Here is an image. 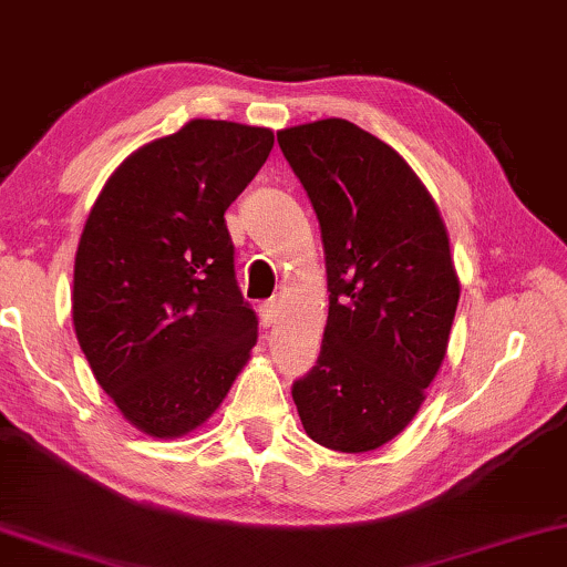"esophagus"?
I'll list each match as a JSON object with an SVG mask.
<instances>
[{
  "label": "esophagus",
  "mask_w": 567,
  "mask_h": 567,
  "mask_svg": "<svg viewBox=\"0 0 567 567\" xmlns=\"http://www.w3.org/2000/svg\"><path fill=\"white\" fill-rule=\"evenodd\" d=\"M259 316H261V323L272 326L275 320H277V316H280V306H277L275 300H265L259 306Z\"/></svg>",
  "instance_id": "esophagus-1"
}]
</instances>
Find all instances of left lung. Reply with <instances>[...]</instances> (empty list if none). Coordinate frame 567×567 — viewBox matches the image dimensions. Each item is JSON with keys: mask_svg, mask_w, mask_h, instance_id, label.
Segmentation results:
<instances>
[{"mask_svg": "<svg viewBox=\"0 0 567 567\" xmlns=\"http://www.w3.org/2000/svg\"><path fill=\"white\" fill-rule=\"evenodd\" d=\"M277 142L318 216L331 292L292 400L316 443L374 451L417 415L445 359L461 298L445 224L400 152L357 124L320 120Z\"/></svg>", "mask_w": 567, "mask_h": 567, "instance_id": "obj_1", "label": "left lung"}]
</instances>
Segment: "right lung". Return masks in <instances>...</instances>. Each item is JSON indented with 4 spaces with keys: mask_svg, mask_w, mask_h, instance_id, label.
<instances>
[{
    "mask_svg": "<svg viewBox=\"0 0 567 567\" xmlns=\"http://www.w3.org/2000/svg\"><path fill=\"white\" fill-rule=\"evenodd\" d=\"M272 145L265 126L193 120L132 152L83 226L75 338L101 390L152 437L200 427L257 343L224 214Z\"/></svg>",
    "mask_w": 567,
    "mask_h": 567,
    "instance_id": "add662e5",
    "label": "right lung"
}]
</instances>
